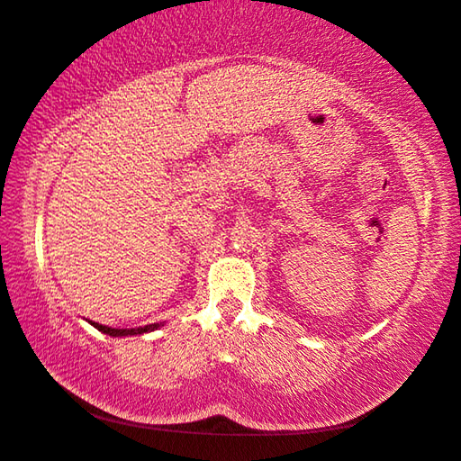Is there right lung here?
<instances>
[{
  "label": "right lung",
  "instance_id": "right-lung-1",
  "mask_svg": "<svg viewBox=\"0 0 461 461\" xmlns=\"http://www.w3.org/2000/svg\"><path fill=\"white\" fill-rule=\"evenodd\" d=\"M93 328L99 330V332L113 336V338H123V336H140V334H148L153 332V330L161 328L164 324H149V326H143V328H109V326H103V324H96V321H88Z\"/></svg>",
  "mask_w": 461,
  "mask_h": 461
}]
</instances>
